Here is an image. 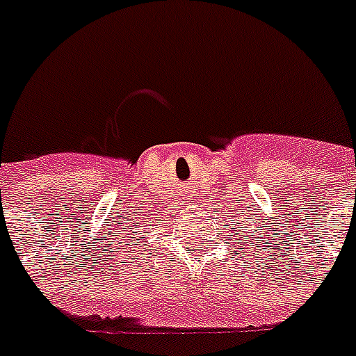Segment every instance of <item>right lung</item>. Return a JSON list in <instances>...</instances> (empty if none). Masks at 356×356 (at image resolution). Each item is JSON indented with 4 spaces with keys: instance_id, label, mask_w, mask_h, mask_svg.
Returning a JSON list of instances; mask_svg holds the SVG:
<instances>
[{
    "instance_id": "1",
    "label": "right lung",
    "mask_w": 356,
    "mask_h": 356,
    "mask_svg": "<svg viewBox=\"0 0 356 356\" xmlns=\"http://www.w3.org/2000/svg\"><path fill=\"white\" fill-rule=\"evenodd\" d=\"M136 243H138V242H136Z\"/></svg>"
}]
</instances>
